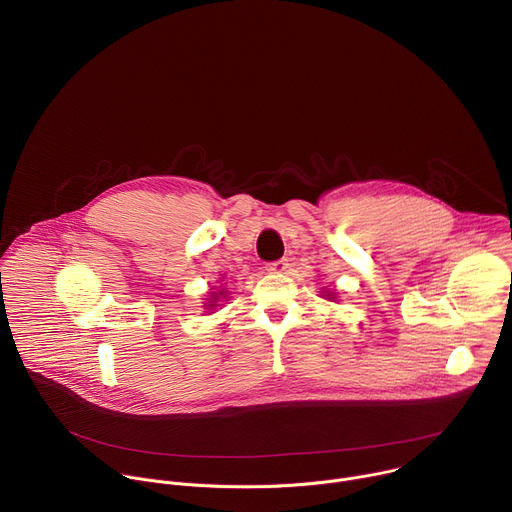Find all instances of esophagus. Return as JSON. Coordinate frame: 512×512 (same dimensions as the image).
Segmentation results:
<instances>
[{"label":"esophagus","instance_id":"esophagus-1","mask_svg":"<svg viewBox=\"0 0 512 512\" xmlns=\"http://www.w3.org/2000/svg\"><path fill=\"white\" fill-rule=\"evenodd\" d=\"M265 269L269 271V273H283L285 269H287V263L283 261V259H279V261H273V263H267L265 265Z\"/></svg>","mask_w":512,"mask_h":512}]
</instances>
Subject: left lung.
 <instances>
[{
	"mask_svg": "<svg viewBox=\"0 0 512 512\" xmlns=\"http://www.w3.org/2000/svg\"><path fill=\"white\" fill-rule=\"evenodd\" d=\"M322 298H326V300L334 302V300H336V291H328V289H324V291H322Z\"/></svg>",
	"mask_w": 512,
	"mask_h": 512,
	"instance_id": "1",
	"label": "left lung"
}]
</instances>
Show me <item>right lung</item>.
I'll list each match as a JSON object with an SVG mask.
<instances>
[{"label": "right lung", "instance_id": "obj_1", "mask_svg": "<svg viewBox=\"0 0 512 512\" xmlns=\"http://www.w3.org/2000/svg\"><path fill=\"white\" fill-rule=\"evenodd\" d=\"M225 281V277L223 279H218V289L216 287H210L212 291H208V298H206V304H204V308L208 310V312H212V310H216L218 306H223V302H227V298H229V291H227V285L223 283Z\"/></svg>", "mask_w": 512, "mask_h": 512}]
</instances>
